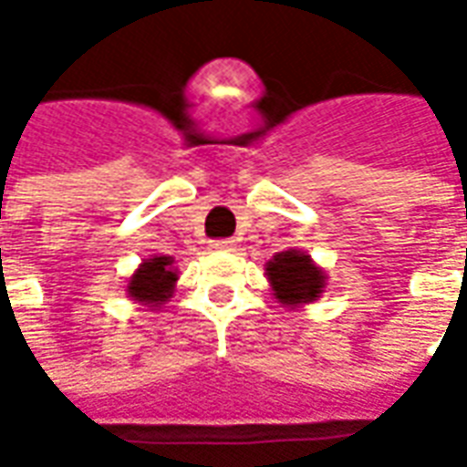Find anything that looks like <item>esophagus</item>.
I'll list each match as a JSON object with an SVG mask.
<instances>
[{
    "instance_id": "esophagus-1",
    "label": "esophagus",
    "mask_w": 467,
    "mask_h": 467,
    "mask_svg": "<svg viewBox=\"0 0 467 467\" xmlns=\"http://www.w3.org/2000/svg\"><path fill=\"white\" fill-rule=\"evenodd\" d=\"M210 247H213V250H233L234 243H233V240H214Z\"/></svg>"
}]
</instances>
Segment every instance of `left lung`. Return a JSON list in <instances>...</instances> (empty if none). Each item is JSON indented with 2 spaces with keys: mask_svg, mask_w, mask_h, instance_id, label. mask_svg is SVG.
<instances>
[{
  "mask_svg": "<svg viewBox=\"0 0 467 467\" xmlns=\"http://www.w3.org/2000/svg\"><path fill=\"white\" fill-rule=\"evenodd\" d=\"M265 275L273 285V295L287 307L315 303L325 290V273L300 250L277 253L265 265Z\"/></svg>",
  "mask_w": 467,
  "mask_h": 467,
  "instance_id": "1",
  "label": "left lung"
}]
</instances>
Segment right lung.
I'll return each instance as SVG.
<instances>
[{
	"mask_svg": "<svg viewBox=\"0 0 467 467\" xmlns=\"http://www.w3.org/2000/svg\"><path fill=\"white\" fill-rule=\"evenodd\" d=\"M172 263L174 260L167 254H154L150 260H144L130 277L127 295L152 310L167 303L172 297L174 283H177V270L172 267Z\"/></svg>",
	"mask_w": 467,
	"mask_h": 467,
	"instance_id": "add662e5",
	"label": "right lung"
}]
</instances>
